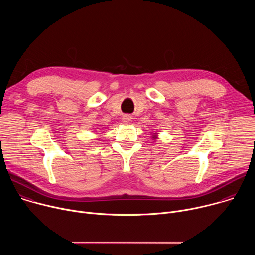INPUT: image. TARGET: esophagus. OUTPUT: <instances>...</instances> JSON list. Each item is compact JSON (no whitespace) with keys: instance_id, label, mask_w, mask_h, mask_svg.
Returning a JSON list of instances; mask_svg holds the SVG:
<instances>
[{"instance_id":"34e87169","label":"esophagus","mask_w":255,"mask_h":255,"mask_svg":"<svg viewBox=\"0 0 255 255\" xmlns=\"http://www.w3.org/2000/svg\"><path fill=\"white\" fill-rule=\"evenodd\" d=\"M131 119H132V117L130 115H124L123 116V121L124 122H129V121H131Z\"/></svg>"}]
</instances>
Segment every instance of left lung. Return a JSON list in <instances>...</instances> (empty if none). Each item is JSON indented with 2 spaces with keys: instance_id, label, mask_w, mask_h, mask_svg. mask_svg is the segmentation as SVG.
Returning a JSON list of instances; mask_svg holds the SVG:
<instances>
[{
  "instance_id": "obj_1",
  "label": "left lung",
  "mask_w": 255,
  "mask_h": 255,
  "mask_svg": "<svg viewBox=\"0 0 255 255\" xmlns=\"http://www.w3.org/2000/svg\"><path fill=\"white\" fill-rule=\"evenodd\" d=\"M153 138H157V136H156V135H153Z\"/></svg>"
}]
</instances>
